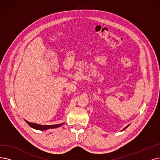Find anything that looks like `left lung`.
I'll use <instances>...</instances> for the list:
<instances>
[{
    "label": "left lung",
    "instance_id": "left-lung-1",
    "mask_svg": "<svg viewBox=\"0 0 160 160\" xmlns=\"http://www.w3.org/2000/svg\"><path fill=\"white\" fill-rule=\"evenodd\" d=\"M129 125H130V124H129ZM129 125H127V127H125V128H124V129H123V130H125V129H126V128H127V127H129Z\"/></svg>",
    "mask_w": 160,
    "mask_h": 160
}]
</instances>
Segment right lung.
I'll use <instances>...</instances> for the list:
<instances>
[{"mask_svg":"<svg viewBox=\"0 0 160 160\" xmlns=\"http://www.w3.org/2000/svg\"><path fill=\"white\" fill-rule=\"evenodd\" d=\"M25 121H26L27 123L33 129H38V130H47V129H54V128H56V127H61L63 124V123H61V124H56V125H39V124H36V123H30L29 122V121L25 120Z\"/></svg>","mask_w":160,"mask_h":160,"instance_id":"right-lung-1","label":"right lung"}]
</instances>
